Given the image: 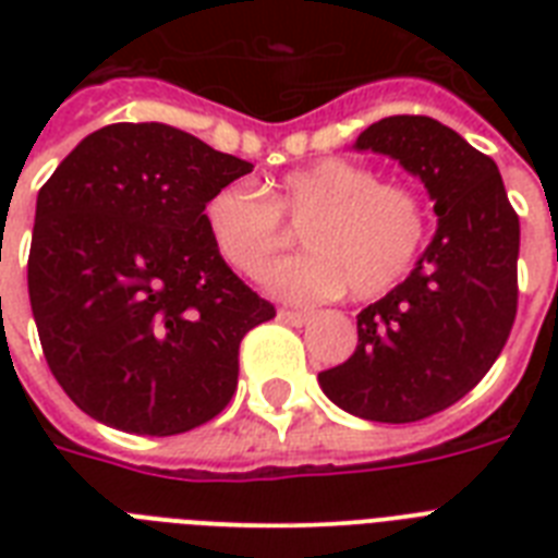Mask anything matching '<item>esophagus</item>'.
Listing matches in <instances>:
<instances>
[{
    "label": "esophagus",
    "mask_w": 558,
    "mask_h": 558,
    "mask_svg": "<svg viewBox=\"0 0 558 558\" xmlns=\"http://www.w3.org/2000/svg\"><path fill=\"white\" fill-rule=\"evenodd\" d=\"M278 318L283 324H292V327H304L310 322V313H301V310H278Z\"/></svg>",
    "instance_id": "34e87169"
}]
</instances>
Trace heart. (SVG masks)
I'll return each instance as SVG.
<instances>
[{
  "label": "heart",
  "instance_id": "heart-1",
  "mask_svg": "<svg viewBox=\"0 0 558 558\" xmlns=\"http://www.w3.org/2000/svg\"><path fill=\"white\" fill-rule=\"evenodd\" d=\"M260 191L219 187L205 202V228L219 257L257 278L289 245L283 219L301 226L310 248L266 275L269 289L292 301H318L348 289L356 301L385 295L405 278L428 234L420 193L381 182L371 168L324 159L271 179Z\"/></svg>",
  "mask_w": 558,
  "mask_h": 558
}]
</instances>
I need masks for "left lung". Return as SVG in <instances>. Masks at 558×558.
I'll return each instance as SVG.
<instances>
[{"label": "left lung", "instance_id": "1", "mask_svg": "<svg viewBox=\"0 0 558 558\" xmlns=\"http://www.w3.org/2000/svg\"><path fill=\"white\" fill-rule=\"evenodd\" d=\"M353 147L420 179L437 231L411 275L356 315V353L318 373V385L348 414L416 423L466 397L510 339L519 217L498 165L434 118H381Z\"/></svg>", "mask_w": 558, "mask_h": 558}]
</instances>
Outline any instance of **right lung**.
I'll return each instance as SVG.
<instances>
[{"mask_svg":"<svg viewBox=\"0 0 558 558\" xmlns=\"http://www.w3.org/2000/svg\"><path fill=\"white\" fill-rule=\"evenodd\" d=\"M252 168L177 126L109 124L39 187L31 313L92 420L170 437L234 397L240 341L275 306L219 257L205 202Z\"/></svg>","mask_w":558,"mask_h":558,"instance_id":"right-lung-1","label":"right lung"}]
</instances>
